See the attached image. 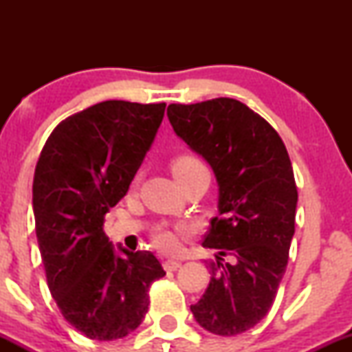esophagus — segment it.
Wrapping results in <instances>:
<instances>
[{"label":"esophagus","instance_id":"34e87169","mask_svg":"<svg viewBox=\"0 0 352 352\" xmlns=\"http://www.w3.org/2000/svg\"><path fill=\"white\" fill-rule=\"evenodd\" d=\"M180 261H175V260H165L164 261V268L165 272H175V270L180 268Z\"/></svg>","mask_w":352,"mask_h":352}]
</instances>
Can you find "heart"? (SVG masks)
Wrapping results in <instances>:
<instances>
[{
    "label": "heart",
    "instance_id": "heart-1",
    "mask_svg": "<svg viewBox=\"0 0 352 352\" xmlns=\"http://www.w3.org/2000/svg\"><path fill=\"white\" fill-rule=\"evenodd\" d=\"M204 167L197 157L193 155H180L173 159L172 172L175 179L187 175V173L197 170V168ZM190 235V228L187 225H177V227H160L153 232V245L160 250V252L173 254L180 252L182 241Z\"/></svg>",
    "mask_w": 352,
    "mask_h": 352
}]
</instances>
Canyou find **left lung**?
Masks as SVG:
<instances>
[{"mask_svg": "<svg viewBox=\"0 0 352 352\" xmlns=\"http://www.w3.org/2000/svg\"><path fill=\"white\" fill-rule=\"evenodd\" d=\"M167 116L218 182V215L204 240L217 261L190 309L201 328L235 336L266 316L286 272L298 204L292 160L278 132L236 99L170 104Z\"/></svg>", "mask_w": 352, "mask_h": 352, "instance_id": "8db88e82", "label": "left lung"}]
</instances>
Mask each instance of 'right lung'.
Here are the masks:
<instances>
[{"label": "right lung", "instance_id": "obj_1", "mask_svg": "<svg viewBox=\"0 0 352 352\" xmlns=\"http://www.w3.org/2000/svg\"><path fill=\"white\" fill-rule=\"evenodd\" d=\"M165 102L104 100L56 125L34 170L33 210L47 286L64 319L96 341L139 328L165 276L151 252L116 253L104 217L127 193Z\"/></svg>", "mask_w": 352, "mask_h": 352}]
</instances>
